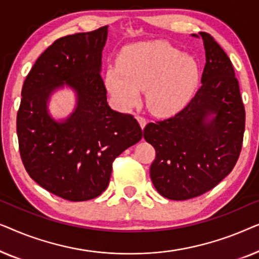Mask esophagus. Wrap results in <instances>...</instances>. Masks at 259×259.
Listing matches in <instances>:
<instances>
[{"label": "esophagus", "mask_w": 259, "mask_h": 259, "mask_svg": "<svg viewBox=\"0 0 259 259\" xmlns=\"http://www.w3.org/2000/svg\"><path fill=\"white\" fill-rule=\"evenodd\" d=\"M137 120H138V122H139V125H140L141 128L144 130L145 126H146V123H147L146 119H145L144 116H141V115H137Z\"/></svg>", "instance_id": "1"}]
</instances>
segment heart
Wrapping results in <instances>:
<instances>
[{
    "mask_svg": "<svg viewBox=\"0 0 259 259\" xmlns=\"http://www.w3.org/2000/svg\"><path fill=\"white\" fill-rule=\"evenodd\" d=\"M106 86L119 107L128 109L145 90L147 107L157 115L176 113L190 100L199 69L194 59L165 41L133 46L106 72Z\"/></svg>",
    "mask_w": 259,
    "mask_h": 259,
    "instance_id": "b5f03b06",
    "label": "heart"
}]
</instances>
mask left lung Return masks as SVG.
I'll list each match as a JSON object with an SVG mask.
<instances>
[{
	"instance_id": "obj_1",
	"label": "left lung",
	"mask_w": 259,
	"mask_h": 259,
	"mask_svg": "<svg viewBox=\"0 0 259 259\" xmlns=\"http://www.w3.org/2000/svg\"><path fill=\"white\" fill-rule=\"evenodd\" d=\"M192 36L204 42L201 87L175 116L144 128L145 140L155 148L152 183L172 200L198 197L221 183L238 160L245 130V109L229 56L210 34Z\"/></svg>"
}]
</instances>
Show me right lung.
<instances>
[{"label": "right lung", "instance_id": "obj_1", "mask_svg": "<svg viewBox=\"0 0 259 259\" xmlns=\"http://www.w3.org/2000/svg\"><path fill=\"white\" fill-rule=\"evenodd\" d=\"M108 27L63 36L38 56L24 80L16 131L24 168L45 190L70 201L107 189L114 159L143 138L131 114L109 107L101 77ZM68 87L77 105L66 119L49 114L53 93Z\"/></svg>", "mask_w": 259, "mask_h": 259}]
</instances>
